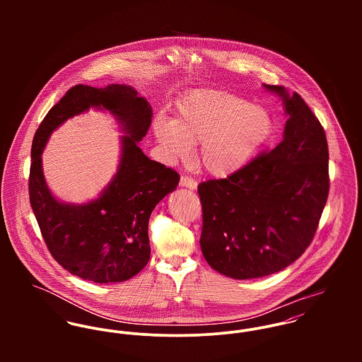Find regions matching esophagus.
Here are the masks:
<instances>
[{
  "label": "esophagus",
  "mask_w": 362,
  "mask_h": 362,
  "mask_svg": "<svg viewBox=\"0 0 362 362\" xmlns=\"http://www.w3.org/2000/svg\"><path fill=\"white\" fill-rule=\"evenodd\" d=\"M180 185H181V187H184V188L192 189V191L198 188V182H197L194 178L188 177V175H181V180H180Z\"/></svg>",
  "instance_id": "esophagus-1"
}]
</instances>
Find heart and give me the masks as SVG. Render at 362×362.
<instances>
[{"mask_svg": "<svg viewBox=\"0 0 362 362\" xmlns=\"http://www.w3.org/2000/svg\"><path fill=\"white\" fill-rule=\"evenodd\" d=\"M273 131L270 111L262 104L216 89H197L177 107V119L158 115L153 134L168 163L189 158L201 144L199 163L213 177L243 170L267 142Z\"/></svg>", "mask_w": 362, "mask_h": 362, "instance_id": "heart-1", "label": "heart"}]
</instances>
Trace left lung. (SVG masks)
<instances>
[{"instance_id":"left-lung-1","label":"left lung","mask_w":362,"mask_h":362,"mask_svg":"<svg viewBox=\"0 0 362 362\" xmlns=\"http://www.w3.org/2000/svg\"><path fill=\"white\" fill-rule=\"evenodd\" d=\"M263 88L283 102V141L238 173L198 187L202 254L216 272L237 280L273 274L300 258L329 194V151L320 122L298 93Z\"/></svg>"}]
</instances>
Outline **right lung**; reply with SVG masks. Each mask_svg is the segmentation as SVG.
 <instances>
[{
    "instance_id": "right-lung-1",
    "label": "right lung",
    "mask_w": 362,
    "mask_h": 362,
    "mask_svg": "<svg viewBox=\"0 0 362 362\" xmlns=\"http://www.w3.org/2000/svg\"><path fill=\"white\" fill-rule=\"evenodd\" d=\"M90 107L111 115L123 134L119 165L96 199L69 204L48 188L41 155L55 129ZM152 117V105L129 85L100 89L76 85L36 131L29 175L30 205L52 258L71 274L99 284L119 283L138 274L149 262L151 214L180 182L174 170L151 160L139 148Z\"/></svg>"
}]
</instances>
